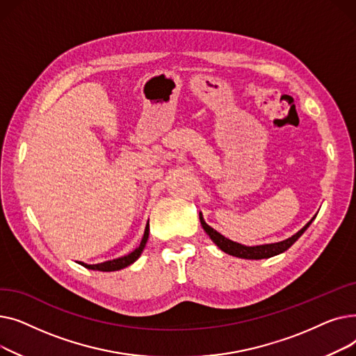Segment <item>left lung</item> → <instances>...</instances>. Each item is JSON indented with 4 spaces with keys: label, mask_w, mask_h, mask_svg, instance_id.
I'll return each instance as SVG.
<instances>
[{
    "label": "left lung",
    "mask_w": 356,
    "mask_h": 356,
    "mask_svg": "<svg viewBox=\"0 0 356 356\" xmlns=\"http://www.w3.org/2000/svg\"><path fill=\"white\" fill-rule=\"evenodd\" d=\"M199 219H200V223H202L204 232L209 235V238L215 242V244L223 252H227V254L234 255V257H238V258H245V259H263V258H270V257H274V255H278V254L287 251L294 244V242L303 235V232L309 228V225L312 223V220L314 219V216L310 222H307L306 225L297 234H294L293 236H290L284 241L274 242V244H264V245H255V247L241 245V244H238V242H234V241L225 238L223 235H220L218 231H215L212 227L208 225L207 222H204L202 213H199Z\"/></svg>",
    "instance_id": "obj_1"
}]
</instances>
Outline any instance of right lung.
I'll return each instance as SVG.
<instances>
[{
  "mask_svg": "<svg viewBox=\"0 0 356 356\" xmlns=\"http://www.w3.org/2000/svg\"><path fill=\"white\" fill-rule=\"evenodd\" d=\"M148 231H149V225L147 222L144 236L140 242V245L133 252H129L128 255H124V257H120V258H115V259H111V261H105V263H101V264H85V263H79V264L89 268V270H98V271H118L121 268H125V267L131 266L134 263V261H137L140 258V255H141V252H143V250L147 244Z\"/></svg>",
  "mask_w": 356,
  "mask_h": 356,
  "instance_id": "obj_1",
  "label": "right lung"
}]
</instances>
